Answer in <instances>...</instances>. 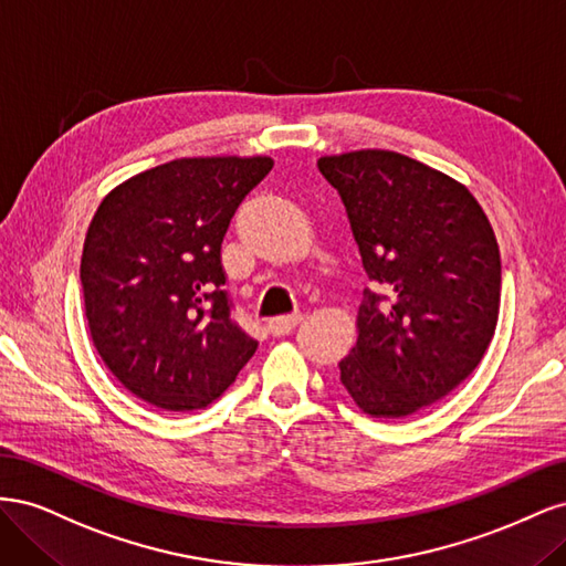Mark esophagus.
Listing matches in <instances>:
<instances>
[{
	"mask_svg": "<svg viewBox=\"0 0 566 566\" xmlns=\"http://www.w3.org/2000/svg\"><path fill=\"white\" fill-rule=\"evenodd\" d=\"M300 321H302V314H287V316H276V318H271V321L266 323V328H269V333H271V335L281 337V335L293 333V331H295V325H297Z\"/></svg>",
	"mask_w": 566,
	"mask_h": 566,
	"instance_id": "esophagus-1",
	"label": "esophagus"
}]
</instances>
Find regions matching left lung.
Instances as JSON below:
<instances>
[{
  "label": "left lung",
  "mask_w": 566,
  "mask_h": 566,
  "mask_svg": "<svg viewBox=\"0 0 566 566\" xmlns=\"http://www.w3.org/2000/svg\"><path fill=\"white\" fill-rule=\"evenodd\" d=\"M347 208L373 290L339 380L373 418H403L453 391L499 323L501 252L465 186L394 150L318 160Z\"/></svg>",
  "instance_id": "obj_1"
}]
</instances>
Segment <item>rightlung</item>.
Here are the masks:
<instances>
[{
	"label": "right lung",
	"mask_w": 566,
	"mask_h": 566,
	"mask_svg": "<svg viewBox=\"0 0 566 566\" xmlns=\"http://www.w3.org/2000/svg\"><path fill=\"white\" fill-rule=\"evenodd\" d=\"M271 158H181L111 191L84 238L92 342L134 397L198 410L256 352L233 318L221 243Z\"/></svg>",
	"instance_id": "right-lung-1"
}]
</instances>
